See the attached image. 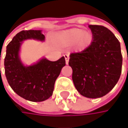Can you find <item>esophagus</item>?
Masks as SVG:
<instances>
[{"mask_svg": "<svg viewBox=\"0 0 128 128\" xmlns=\"http://www.w3.org/2000/svg\"><path fill=\"white\" fill-rule=\"evenodd\" d=\"M64 57H65V59H66V63L68 64V62H69V58H70L69 55H67V54H66V55L64 56Z\"/></svg>", "mask_w": 128, "mask_h": 128, "instance_id": "1", "label": "esophagus"}]
</instances>
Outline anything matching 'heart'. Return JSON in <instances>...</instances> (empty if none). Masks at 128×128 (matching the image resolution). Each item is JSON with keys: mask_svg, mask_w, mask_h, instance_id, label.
Masks as SVG:
<instances>
[{"mask_svg": "<svg viewBox=\"0 0 128 128\" xmlns=\"http://www.w3.org/2000/svg\"><path fill=\"white\" fill-rule=\"evenodd\" d=\"M90 32H84L82 29L73 28L65 32L60 37V42L64 46H70L78 42L79 47L85 48L90 42Z\"/></svg>", "mask_w": 128, "mask_h": 128, "instance_id": "obj_1", "label": "heart"}]
</instances>
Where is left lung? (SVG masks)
I'll return each mask as SVG.
<instances>
[{
    "instance_id": "left-lung-1",
    "label": "left lung",
    "mask_w": 128,
    "mask_h": 128,
    "mask_svg": "<svg viewBox=\"0 0 128 128\" xmlns=\"http://www.w3.org/2000/svg\"><path fill=\"white\" fill-rule=\"evenodd\" d=\"M91 44L70 55L72 79L80 94L88 98L106 96L115 87L122 71L120 44L115 35L102 26L90 25Z\"/></svg>"
}]
</instances>
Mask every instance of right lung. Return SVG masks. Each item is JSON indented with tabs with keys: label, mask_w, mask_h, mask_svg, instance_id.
<instances>
[{
	"label": "right lung",
	"mask_w": 128,
	"mask_h": 128,
	"mask_svg": "<svg viewBox=\"0 0 128 128\" xmlns=\"http://www.w3.org/2000/svg\"><path fill=\"white\" fill-rule=\"evenodd\" d=\"M30 38L42 41L45 36L40 30H22L8 43L4 59L5 74L8 84L16 94L29 101L41 102L52 95L55 82L66 66V60L64 57L57 61L42 58L35 65L24 66L18 52L22 40Z\"/></svg>",
	"instance_id": "right-lung-1"
}]
</instances>
